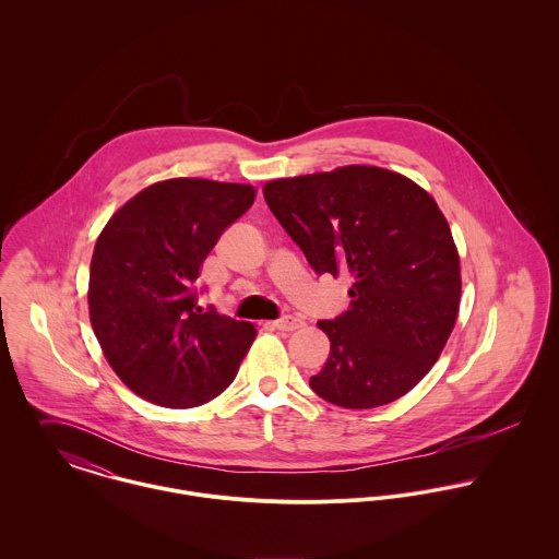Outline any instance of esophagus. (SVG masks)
I'll use <instances>...</instances> for the list:
<instances>
[{
	"mask_svg": "<svg viewBox=\"0 0 559 559\" xmlns=\"http://www.w3.org/2000/svg\"><path fill=\"white\" fill-rule=\"evenodd\" d=\"M304 324H306V322H304V319H299V317H282V319H277L273 322V326L280 329V331H295V329H299V326H304Z\"/></svg>",
	"mask_w": 559,
	"mask_h": 559,
	"instance_id": "34e87169",
	"label": "esophagus"
}]
</instances>
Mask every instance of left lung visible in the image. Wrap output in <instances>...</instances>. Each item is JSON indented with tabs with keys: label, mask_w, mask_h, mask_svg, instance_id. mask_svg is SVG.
Wrapping results in <instances>:
<instances>
[{
	"label": "left lung",
	"mask_w": 559,
	"mask_h": 559,
	"mask_svg": "<svg viewBox=\"0 0 559 559\" xmlns=\"http://www.w3.org/2000/svg\"><path fill=\"white\" fill-rule=\"evenodd\" d=\"M262 191L319 275L353 277L348 310L319 322L331 350L310 388L344 408L411 392L439 359L461 306L459 249L435 198L374 165L277 178Z\"/></svg>",
	"instance_id": "8db88e82"
}]
</instances>
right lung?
Listing matches in <instances>:
<instances>
[{
  "label": "right lung",
  "instance_id": "add662e5",
  "mask_svg": "<svg viewBox=\"0 0 559 559\" xmlns=\"http://www.w3.org/2000/svg\"><path fill=\"white\" fill-rule=\"evenodd\" d=\"M253 200L251 185L169 178L133 195L98 235L90 322L105 359L140 399L189 408L235 381L255 326L202 312L193 284L222 233Z\"/></svg>",
  "mask_w": 559,
  "mask_h": 559
}]
</instances>
